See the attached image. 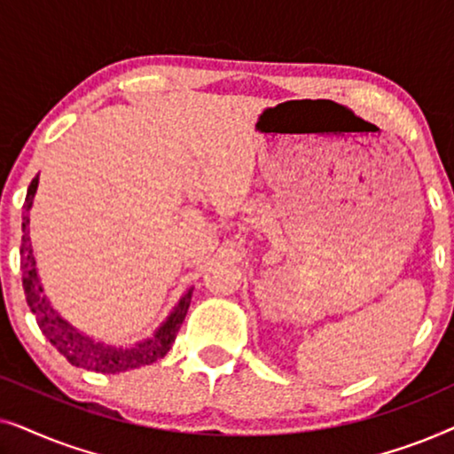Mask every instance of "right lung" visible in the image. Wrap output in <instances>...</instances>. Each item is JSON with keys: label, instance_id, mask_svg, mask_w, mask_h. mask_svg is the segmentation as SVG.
<instances>
[{"label": "right lung", "instance_id": "add662e5", "mask_svg": "<svg viewBox=\"0 0 454 454\" xmlns=\"http://www.w3.org/2000/svg\"><path fill=\"white\" fill-rule=\"evenodd\" d=\"M39 185V176H36L28 185L27 200H24V213H22V244H20V266H22V285L24 294H27V301L30 312L35 314L36 325L43 331V334L51 340V345L64 356L72 365L78 368L98 372V374H117V372H126L132 368H140V365H148L157 359L165 357L167 351L171 349L173 340L177 337L179 326L188 314L192 291H188L182 300H179L177 308L173 309L169 318L163 322V326L153 334L151 339L142 340V343L134 347H111L103 343H95V340L84 337L78 331L67 325L66 320L55 314L51 303L47 301L45 294H43V285L39 281L35 269V256L33 247H30V235H28V210L33 207V198Z\"/></svg>", "mask_w": 454, "mask_h": 454}]
</instances>
